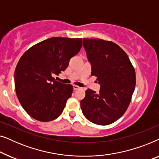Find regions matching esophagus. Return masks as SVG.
I'll use <instances>...</instances> for the list:
<instances>
[{
	"mask_svg": "<svg viewBox=\"0 0 159 159\" xmlns=\"http://www.w3.org/2000/svg\"><path fill=\"white\" fill-rule=\"evenodd\" d=\"M80 88V87L79 86H77V85H75V84H74L73 85V89L75 90H78V89Z\"/></svg>",
	"mask_w": 159,
	"mask_h": 159,
	"instance_id": "esophagus-1",
	"label": "esophagus"
}]
</instances>
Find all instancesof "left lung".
Wrapping results in <instances>:
<instances>
[{
  "label": "left lung",
  "mask_w": 159,
  "mask_h": 159,
  "mask_svg": "<svg viewBox=\"0 0 159 159\" xmlns=\"http://www.w3.org/2000/svg\"><path fill=\"white\" fill-rule=\"evenodd\" d=\"M91 64V76L101 85L99 93L90 89L80 102L82 114L98 125L114 123L125 114L135 88V71L127 53L116 43L101 39H83Z\"/></svg>",
  "instance_id": "obj_1"
}]
</instances>
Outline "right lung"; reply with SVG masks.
Returning <instances> with one entry per match:
<instances>
[{
    "label": "right lung",
    "mask_w": 159,
    "mask_h": 159,
    "mask_svg": "<svg viewBox=\"0 0 159 159\" xmlns=\"http://www.w3.org/2000/svg\"><path fill=\"white\" fill-rule=\"evenodd\" d=\"M81 38H51L33 45L19 59L14 73L17 98L25 111L40 121L53 120L61 114L73 87L56 81L79 53Z\"/></svg>",
    "instance_id": "add662e5"
}]
</instances>
